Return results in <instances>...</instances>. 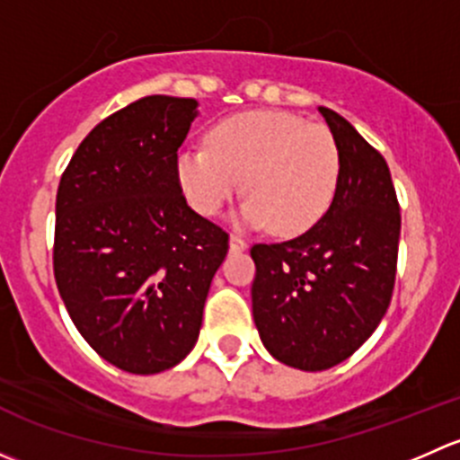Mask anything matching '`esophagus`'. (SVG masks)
<instances>
[{"label": "esophagus", "mask_w": 460, "mask_h": 460, "mask_svg": "<svg viewBox=\"0 0 460 460\" xmlns=\"http://www.w3.org/2000/svg\"><path fill=\"white\" fill-rule=\"evenodd\" d=\"M229 247H231V252H244V249H247V240L243 238V235H231L229 238Z\"/></svg>", "instance_id": "esophagus-1"}]
</instances>
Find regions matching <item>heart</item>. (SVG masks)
Masks as SVG:
<instances>
[{
  "instance_id": "b5f03b06",
  "label": "heart",
  "mask_w": 460,
  "mask_h": 460,
  "mask_svg": "<svg viewBox=\"0 0 460 460\" xmlns=\"http://www.w3.org/2000/svg\"><path fill=\"white\" fill-rule=\"evenodd\" d=\"M189 204L216 216L240 189V220L278 235H300L329 211L341 182V151L324 124L282 111L231 115L208 131L207 146L178 155Z\"/></svg>"
}]
</instances>
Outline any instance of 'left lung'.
<instances>
[{"label": "left lung", "instance_id": "8db88e82", "mask_svg": "<svg viewBox=\"0 0 460 460\" xmlns=\"http://www.w3.org/2000/svg\"><path fill=\"white\" fill-rule=\"evenodd\" d=\"M341 151V182L320 222L298 238L253 244V320L269 354L323 372L374 333L396 280L401 207L385 157L320 106Z\"/></svg>", "mask_w": 460, "mask_h": 460}]
</instances>
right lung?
<instances>
[{
    "instance_id": "1",
    "label": "right lung",
    "mask_w": 460,
    "mask_h": 460,
    "mask_svg": "<svg viewBox=\"0 0 460 460\" xmlns=\"http://www.w3.org/2000/svg\"><path fill=\"white\" fill-rule=\"evenodd\" d=\"M196 109L191 97L131 102L88 133L59 180V296L88 345L124 372L187 358L229 249V234L189 207L178 178Z\"/></svg>"
}]
</instances>
